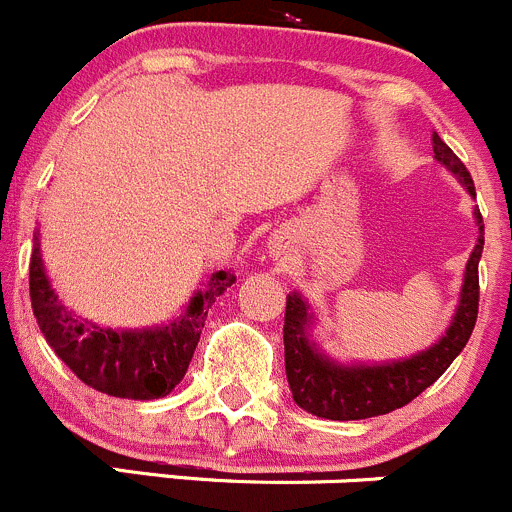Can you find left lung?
Returning a JSON list of instances; mask_svg holds the SVG:
<instances>
[{"label":"left lung","instance_id":"obj_1","mask_svg":"<svg viewBox=\"0 0 512 512\" xmlns=\"http://www.w3.org/2000/svg\"><path fill=\"white\" fill-rule=\"evenodd\" d=\"M433 152L438 162H443L453 175L463 180L470 195H475L473 177L458 160V155L440 140L438 132H433ZM475 220H478L480 235L468 267H465L458 312H455L443 340H438V345L420 352V355L408 357V360L388 362V365H335L327 357H322L315 350V345L307 340L310 315H307L305 300L300 295H287L285 327H282V332H285V372L292 400L302 410L327 420L375 418V415L393 413V410L408 405L448 370L450 362L468 345L475 320H478V262L485 242L480 210H475Z\"/></svg>","mask_w":512,"mask_h":512}]
</instances>
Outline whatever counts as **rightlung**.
<instances>
[{
	"label": "right lung",
	"mask_w": 512,
	"mask_h": 512,
	"mask_svg": "<svg viewBox=\"0 0 512 512\" xmlns=\"http://www.w3.org/2000/svg\"><path fill=\"white\" fill-rule=\"evenodd\" d=\"M232 282H235L232 272H215L205 292H197L185 315L172 325L155 327V330L114 332L84 325L59 305L44 275L37 235L29 257V297H32L37 325L47 337L49 347L84 385L114 398L130 400L165 398L185 377L205 327L207 310Z\"/></svg>",
	"instance_id": "1"
}]
</instances>
